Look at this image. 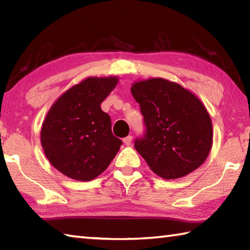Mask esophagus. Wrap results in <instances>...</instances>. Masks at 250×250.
<instances>
[{"label": "esophagus", "mask_w": 250, "mask_h": 250, "mask_svg": "<svg viewBox=\"0 0 250 250\" xmlns=\"http://www.w3.org/2000/svg\"><path fill=\"white\" fill-rule=\"evenodd\" d=\"M124 143L125 146H131V143H132V137L131 135H128V137H125L124 139Z\"/></svg>", "instance_id": "1"}]
</instances>
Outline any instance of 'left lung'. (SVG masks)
Listing matches in <instances>:
<instances>
[{"instance_id": "8db88e82", "label": "left lung", "mask_w": 250, "mask_h": 250, "mask_svg": "<svg viewBox=\"0 0 250 250\" xmlns=\"http://www.w3.org/2000/svg\"><path fill=\"white\" fill-rule=\"evenodd\" d=\"M146 134L134 147L156 175L183 177L200 167L213 145V125L205 105L181 84L164 78L132 83Z\"/></svg>"}]
</instances>
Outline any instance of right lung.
Instances as JSON below:
<instances>
[{
    "mask_svg": "<svg viewBox=\"0 0 250 250\" xmlns=\"http://www.w3.org/2000/svg\"><path fill=\"white\" fill-rule=\"evenodd\" d=\"M119 78L88 77L65 91L48 110L41 143L50 164L76 181L100 175L122 145L111 131V120L100 104Z\"/></svg>",
    "mask_w": 250,
    "mask_h": 250,
    "instance_id": "right-lung-1",
    "label": "right lung"
}]
</instances>
